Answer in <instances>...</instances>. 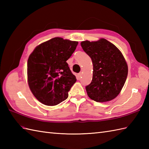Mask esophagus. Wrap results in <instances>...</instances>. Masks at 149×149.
Returning a JSON list of instances; mask_svg holds the SVG:
<instances>
[{
    "label": "esophagus",
    "instance_id": "esophagus-1",
    "mask_svg": "<svg viewBox=\"0 0 149 149\" xmlns=\"http://www.w3.org/2000/svg\"><path fill=\"white\" fill-rule=\"evenodd\" d=\"M81 76H82V72L79 73V74H77V77H78L79 79H80L81 78Z\"/></svg>",
    "mask_w": 149,
    "mask_h": 149
}]
</instances>
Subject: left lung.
<instances>
[{
	"instance_id": "obj_1",
	"label": "left lung",
	"mask_w": 149,
	"mask_h": 149,
	"mask_svg": "<svg viewBox=\"0 0 149 149\" xmlns=\"http://www.w3.org/2000/svg\"><path fill=\"white\" fill-rule=\"evenodd\" d=\"M81 47L93 62L91 83L86 86L91 99L103 102L118 95L124 85L128 67L121 52L105 39L97 42H82Z\"/></svg>"
}]
</instances>
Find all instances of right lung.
Segmentation results:
<instances>
[{
	"instance_id": "right-lung-1",
	"label": "right lung",
	"mask_w": 149,
	"mask_h": 149,
	"mask_svg": "<svg viewBox=\"0 0 149 149\" xmlns=\"http://www.w3.org/2000/svg\"><path fill=\"white\" fill-rule=\"evenodd\" d=\"M77 42L54 38L36 47L27 61L28 84L40 102L55 106L68 98L77 79L66 61Z\"/></svg>"
}]
</instances>
